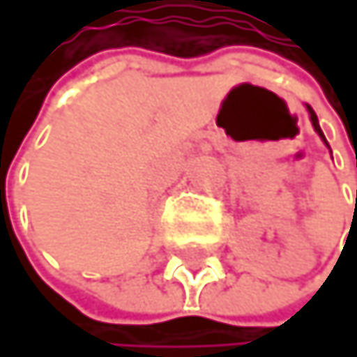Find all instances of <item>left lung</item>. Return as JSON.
<instances>
[{
	"label": "left lung",
	"mask_w": 357,
	"mask_h": 357,
	"mask_svg": "<svg viewBox=\"0 0 357 357\" xmlns=\"http://www.w3.org/2000/svg\"><path fill=\"white\" fill-rule=\"evenodd\" d=\"M306 112H308V118H311V125H313V129H315V132L319 134V138H322L324 143H326V138H324V134H322V129H319V123H317V116H315V112H313V109L308 107V105H306ZM326 147H328V143H326Z\"/></svg>",
	"instance_id": "left-lung-1"
}]
</instances>
